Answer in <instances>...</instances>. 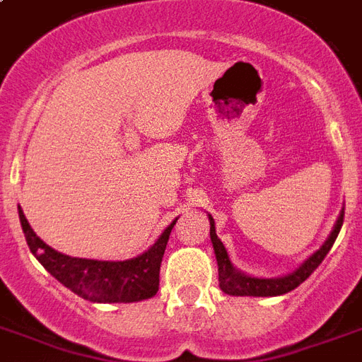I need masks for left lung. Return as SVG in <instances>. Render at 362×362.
I'll return each instance as SVG.
<instances>
[{"label":"left lung","instance_id":"1","mask_svg":"<svg viewBox=\"0 0 362 362\" xmlns=\"http://www.w3.org/2000/svg\"><path fill=\"white\" fill-rule=\"evenodd\" d=\"M211 220V241L212 247H214V255H216L218 262V281H220V288L226 292V294H231V296H279V294H286V292L294 291L296 286H300L303 281L310 277L311 273L315 272L319 264L325 260V256L328 255V250L334 245L336 237L340 233L341 224H344V211L340 212L338 216V222H336L334 230L330 233L325 245H322L315 255L310 256L308 260L303 262L302 266L298 267L296 272H292L291 275H285V277H277V279H256V277H248L245 273L237 272L235 267L231 266L230 256H228V250H226L224 243L220 241L216 235V230H214V220L212 216H209Z\"/></svg>","mask_w":362,"mask_h":362}]
</instances>
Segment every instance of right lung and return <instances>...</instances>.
Returning a JSON list of instances; mask_svg holds the SVG:
<instances>
[{"mask_svg": "<svg viewBox=\"0 0 362 362\" xmlns=\"http://www.w3.org/2000/svg\"><path fill=\"white\" fill-rule=\"evenodd\" d=\"M18 218L32 255L54 279H59L77 296L98 303H131L156 296L159 291L163 255L176 220L163 231L156 245L138 258L125 262H98L60 255L35 235L21 206Z\"/></svg>", "mask_w": 362, "mask_h": 362, "instance_id": "1", "label": "right lung"}]
</instances>
